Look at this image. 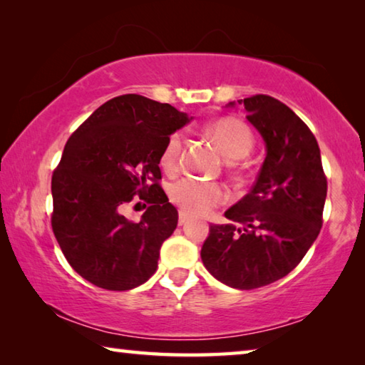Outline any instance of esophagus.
<instances>
[{"instance_id": "1", "label": "esophagus", "mask_w": 365, "mask_h": 365, "mask_svg": "<svg viewBox=\"0 0 365 365\" xmlns=\"http://www.w3.org/2000/svg\"><path fill=\"white\" fill-rule=\"evenodd\" d=\"M187 222H188V215L180 211V214H178V225H185Z\"/></svg>"}]
</instances>
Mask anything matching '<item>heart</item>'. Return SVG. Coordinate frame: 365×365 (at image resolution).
<instances>
[{"label":"heart","mask_w":365,"mask_h":365,"mask_svg":"<svg viewBox=\"0 0 365 365\" xmlns=\"http://www.w3.org/2000/svg\"><path fill=\"white\" fill-rule=\"evenodd\" d=\"M209 132L217 141L227 158L240 159L248 156L255 145L251 128L243 120L224 117L209 125ZM183 143V133L174 132L164 145L160 164L164 169L174 170L178 164ZM225 190L219 183L202 182L196 178H183L170 188V200L188 215H206L225 201Z\"/></svg>","instance_id":"1"}]
</instances>
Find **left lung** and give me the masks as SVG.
<instances>
[{"instance_id":"1","label":"left lung","mask_w":365,"mask_h":365,"mask_svg":"<svg viewBox=\"0 0 365 365\" xmlns=\"http://www.w3.org/2000/svg\"><path fill=\"white\" fill-rule=\"evenodd\" d=\"M238 104L262 135L267 154L250 193L225 211L228 220L243 227H209L201 259L219 282L255 289L288 275L316 242L327 177L316 137L287 104L267 95Z\"/></svg>"}]
</instances>
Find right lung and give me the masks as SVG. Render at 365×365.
<instances>
[{
    "mask_svg": "<svg viewBox=\"0 0 365 365\" xmlns=\"http://www.w3.org/2000/svg\"><path fill=\"white\" fill-rule=\"evenodd\" d=\"M190 117L141 95L98 108L64 146L53 172L51 225L72 269L93 285L125 292L158 269L159 250L178 212L160 188V154ZM140 197L150 206L140 222L120 214Z\"/></svg>",
    "mask_w": 365,
    "mask_h": 365,
    "instance_id": "right-lung-1",
    "label": "right lung"
}]
</instances>
